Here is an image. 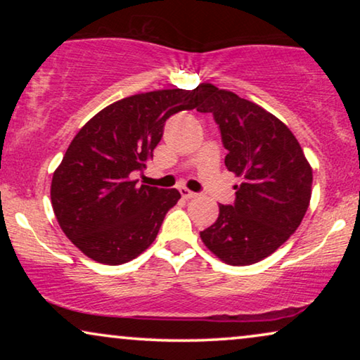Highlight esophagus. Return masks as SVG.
<instances>
[{"instance_id":"1","label":"esophagus","mask_w":360,"mask_h":360,"mask_svg":"<svg viewBox=\"0 0 360 360\" xmlns=\"http://www.w3.org/2000/svg\"><path fill=\"white\" fill-rule=\"evenodd\" d=\"M180 193H181V196H184L185 200H191V198H196V196H198V193H193V191H190L188 188H185V186H181Z\"/></svg>"}]
</instances>
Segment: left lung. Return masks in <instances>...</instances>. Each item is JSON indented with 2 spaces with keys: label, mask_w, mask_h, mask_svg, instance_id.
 I'll list each match as a JSON object with an SVG mask.
<instances>
[{
  "label": "left lung",
  "mask_w": 360,
  "mask_h": 360,
  "mask_svg": "<svg viewBox=\"0 0 360 360\" xmlns=\"http://www.w3.org/2000/svg\"><path fill=\"white\" fill-rule=\"evenodd\" d=\"M198 111L213 115L228 149L224 164L240 179L234 205H219L201 240L226 264H255L302 223L311 200V165L278 117L233 91L205 83Z\"/></svg>",
  "instance_id": "obj_1"
}]
</instances>
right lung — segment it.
<instances>
[{
	"instance_id": "obj_1",
	"label": "right lung",
	"mask_w": 360,
	"mask_h": 360,
	"mask_svg": "<svg viewBox=\"0 0 360 360\" xmlns=\"http://www.w3.org/2000/svg\"><path fill=\"white\" fill-rule=\"evenodd\" d=\"M195 90L139 93L106 106L78 131L53 172L51 200L68 239L86 257L120 265L154 243L179 190L137 185L175 112L198 110Z\"/></svg>"
}]
</instances>
